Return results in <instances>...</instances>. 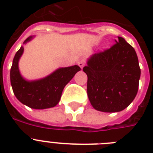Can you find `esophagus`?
Wrapping results in <instances>:
<instances>
[{
  "label": "esophagus",
  "instance_id": "1",
  "mask_svg": "<svg viewBox=\"0 0 153 153\" xmlns=\"http://www.w3.org/2000/svg\"><path fill=\"white\" fill-rule=\"evenodd\" d=\"M85 64H86V62H85V61L82 59L80 60V61H79V62H78V65H79V67H80L81 69H82V68H83L84 66H85Z\"/></svg>",
  "mask_w": 153,
  "mask_h": 153
}]
</instances>
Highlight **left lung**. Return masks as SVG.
<instances>
[{
  "instance_id": "obj_1",
  "label": "left lung",
  "mask_w": 153,
  "mask_h": 153,
  "mask_svg": "<svg viewBox=\"0 0 153 153\" xmlns=\"http://www.w3.org/2000/svg\"><path fill=\"white\" fill-rule=\"evenodd\" d=\"M114 46L88 58L87 94L92 106L105 113L128 107L138 91L140 69L135 50L122 37Z\"/></svg>"
}]
</instances>
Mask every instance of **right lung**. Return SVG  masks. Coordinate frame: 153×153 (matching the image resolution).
Returning <instances> with one entry per match:
<instances>
[{"label":"right lung","instance_id":"obj_1","mask_svg":"<svg viewBox=\"0 0 153 153\" xmlns=\"http://www.w3.org/2000/svg\"><path fill=\"white\" fill-rule=\"evenodd\" d=\"M31 36L23 44H26L34 39ZM24 53V46L16 53L10 71V81L13 93L22 104L36 109L55 107L59 102L65 86L74 74L80 71L78 65L60 67L48 76L36 80H27L21 75L19 61Z\"/></svg>","mask_w":153,"mask_h":153}]
</instances>
